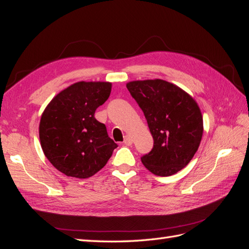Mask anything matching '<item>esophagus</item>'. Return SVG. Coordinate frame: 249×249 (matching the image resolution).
I'll return each mask as SVG.
<instances>
[{"mask_svg": "<svg viewBox=\"0 0 249 249\" xmlns=\"http://www.w3.org/2000/svg\"><path fill=\"white\" fill-rule=\"evenodd\" d=\"M124 143L125 145H131L133 143V139L131 136H129V135H125L124 136Z\"/></svg>", "mask_w": 249, "mask_h": 249, "instance_id": "34e87169", "label": "esophagus"}]
</instances>
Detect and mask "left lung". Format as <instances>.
<instances>
[{
	"instance_id": "obj_1",
	"label": "left lung",
	"mask_w": 249,
	"mask_h": 249,
	"mask_svg": "<svg viewBox=\"0 0 249 249\" xmlns=\"http://www.w3.org/2000/svg\"><path fill=\"white\" fill-rule=\"evenodd\" d=\"M144 113L154 146L141 157L154 175L169 177L182 170L197 152L203 124L199 107L183 89L164 80L133 81L126 84Z\"/></svg>"
}]
</instances>
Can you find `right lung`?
<instances>
[{
    "instance_id": "add662e5",
    "label": "right lung",
    "mask_w": 249,
    "mask_h": 249,
    "mask_svg": "<svg viewBox=\"0 0 249 249\" xmlns=\"http://www.w3.org/2000/svg\"><path fill=\"white\" fill-rule=\"evenodd\" d=\"M109 82H78L58 93L43 111L40 144L48 160L67 177H92L117 147L97 122L95 110L108 100Z\"/></svg>"
}]
</instances>
